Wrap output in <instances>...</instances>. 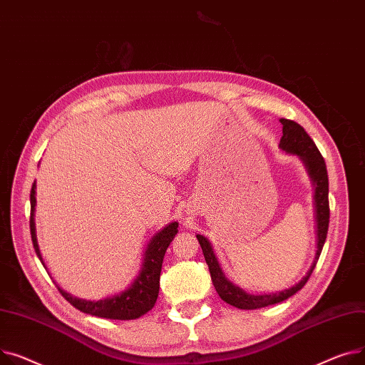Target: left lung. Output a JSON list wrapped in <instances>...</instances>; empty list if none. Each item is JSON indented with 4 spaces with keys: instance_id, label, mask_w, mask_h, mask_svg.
<instances>
[{
    "instance_id": "obj_1",
    "label": "left lung",
    "mask_w": 365,
    "mask_h": 365,
    "mask_svg": "<svg viewBox=\"0 0 365 365\" xmlns=\"http://www.w3.org/2000/svg\"><path fill=\"white\" fill-rule=\"evenodd\" d=\"M283 125V137L280 140V147L286 150L287 153L297 155L301 158L308 169V173L315 184V210H317V235H318V243H317V255L315 261L308 271V274L302 278L301 282L294 284L293 287L278 292V293H269V294H249L240 287L234 286L230 283L222 269L218 265V261L213 255V250L210 247V243L203 237V235L197 234V240L202 246L205 261L209 267L212 283L215 286V290L221 296L222 301L227 304L240 308V309H258L268 305H274L278 302H283L290 296H293L296 292L301 290L307 282L318 262V258L323 250V246L327 239V231H329V220H330V206H329V175H327V168L324 158L321 156L318 147L315 145L314 140L307 134L304 128L290 119H280Z\"/></svg>"
}]
</instances>
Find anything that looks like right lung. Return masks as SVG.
Wrapping results in <instances>:
<instances>
[{
	"label": "right lung",
	"instance_id": "1",
	"mask_svg": "<svg viewBox=\"0 0 365 365\" xmlns=\"http://www.w3.org/2000/svg\"><path fill=\"white\" fill-rule=\"evenodd\" d=\"M35 187L36 185L34 182L32 190H31L29 225H31V237H32L34 249L38 255V258L42 262L38 243H36L35 220H34L35 205H36ZM177 232H178V222H170L163 230H160L156 235H153V239L150 240L147 250L144 253V262H143L138 277L135 278L131 287L126 289L125 292L110 296V297L100 299V301H97V302L73 297L69 293L61 290L60 287H58V292L71 305H73L76 309H79L85 314L96 315L100 318H109V319H135L152 309L158 301L163 256H165V252H166L168 246L170 245V242L174 240Z\"/></svg>",
	"mask_w": 365,
	"mask_h": 365
}]
</instances>
